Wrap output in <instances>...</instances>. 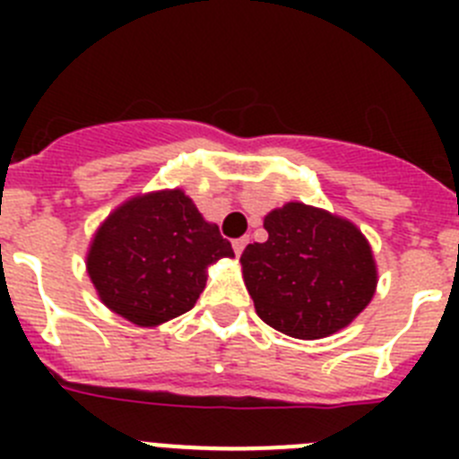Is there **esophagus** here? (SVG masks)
I'll return each instance as SVG.
<instances>
[{
	"label": "esophagus",
	"mask_w": 459,
	"mask_h": 459,
	"mask_svg": "<svg viewBox=\"0 0 459 459\" xmlns=\"http://www.w3.org/2000/svg\"><path fill=\"white\" fill-rule=\"evenodd\" d=\"M246 243H248V238H237V241H232L234 253L241 255V253H243V248H246Z\"/></svg>",
	"instance_id": "esophagus-1"
}]
</instances>
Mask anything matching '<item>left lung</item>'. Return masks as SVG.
I'll use <instances>...</instances> for the list:
<instances>
[{
    "mask_svg": "<svg viewBox=\"0 0 459 459\" xmlns=\"http://www.w3.org/2000/svg\"><path fill=\"white\" fill-rule=\"evenodd\" d=\"M264 230L269 238L248 243L241 255L243 280L262 322L291 338L317 340L366 310L377 266L354 222L287 202L264 218Z\"/></svg>",
    "mask_w": 459,
    "mask_h": 459,
    "instance_id": "1",
    "label": "left lung"
}]
</instances>
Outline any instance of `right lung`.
<instances>
[{
    "mask_svg": "<svg viewBox=\"0 0 459 459\" xmlns=\"http://www.w3.org/2000/svg\"><path fill=\"white\" fill-rule=\"evenodd\" d=\"M234 257L184 190L137 195L105 218L87 253L100 301L137 326H158L197 303L206 269Z\"/></svg>",
    "mask_w": 459,
    "mask_h": 459,
    "instance_id": "right-lung-1",
    "label": "right lung"
}]
</instances>
